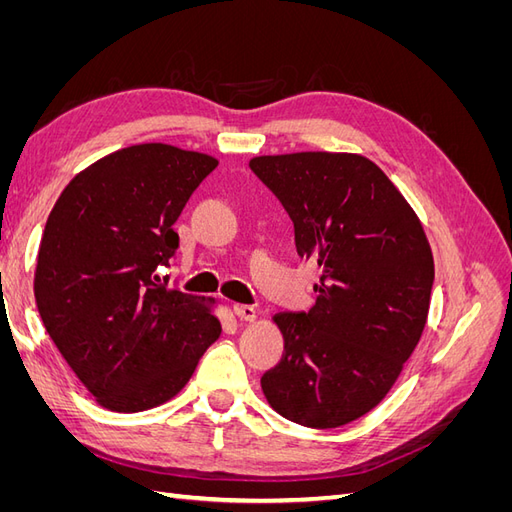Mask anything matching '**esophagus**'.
Instances as JSON below:
<instances>
[{
    "mask_svg": "<svg viewBox=\"0 0 512 512\" xmlns=\"http://www.w3.org/2000/svg\"><path fill=\"white\" fill-rule=\"evenodd\" d=\"M235 314L241 318V320H247V322H254L256 320V307L252 305H235Z\"/></svg>",
    "mask_w": 512,
    "mask_h": 512,
    "instance_id": "esophagus-1",
    "label": "esophagus"
}]
</instances>
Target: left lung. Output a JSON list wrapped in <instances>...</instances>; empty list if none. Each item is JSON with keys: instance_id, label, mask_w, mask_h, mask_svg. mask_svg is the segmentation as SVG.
Segmentation results:
<instances>
[{"instance_id": "left-lung-1", "label": "left lung", "mask_w": 512, "mask_h": 512, "mask_svg": "<svg viewBox=\"0 0 512 512\" xmlns=\"http://www.w3.org/2000/svg\"><path fill=\"white\" fill-rule=\"evenodd\" d=\"M250 168L288 211L299 256L320 267L316 305L273 318L284 354L262 391L292 423L342 427L380 404L423 335L433 286L423 224L356 153L258 156Z\"/></svg>"}]
</instances>
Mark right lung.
<instances>
[{
    "instance_id": "add662e5",
    "label": "right lung",
    "mask_w": 512,
    "mask_h": 512,
    "mask_svg": "<svg viewBox=\"0 0 512 512\" xmlns=\"http://www.w3.org/2000/svg\"><path fill=\"white\" fill-rule=\"evenodd\" d=\"M218 160L164 143L119 149L61 192L38 250L34 294L46 333L87 391L143 412L192 378L222 324L156 269L179 247L173 224Z\"/></svg>"
}]
</instances>
